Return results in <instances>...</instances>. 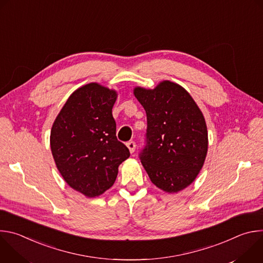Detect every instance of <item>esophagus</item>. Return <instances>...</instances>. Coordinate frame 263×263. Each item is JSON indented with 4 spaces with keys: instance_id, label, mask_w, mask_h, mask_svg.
<instances>
[{
    "instance_id": "esophagus-1",
    "label": "esophagus",
    "mask_w": 263,
    "mask_h": 263,
    "mask_svg": "<svg viewBox=\"0 0 263 263\" xmlns=\"http://www.w3.org/2000/svg\"><path fill=\"white\" fill-rule=\"evenodd\" d=\"M127 146H128V148H129V151H130V153H131V154H132V153H134L136 144H135V142H134L133 140L128 141V142H127Z\"/></svg>"
}]
</instances>
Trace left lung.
I'll list each match as a JSON object with an SVG mask.
<instances>
[{
  "mask_svg": "<svg viewBox=\"0 0 263 263\" xmlns=\"http://www.w3.org/2000/svg\"><path fill=\"white\" fill-rule=\"evenodd\" d=\"M134 95L146 114L141 164L160 190L178 193L195 181L206 158L208 133L202 111L189 92L171 81L154 89L136 87Z\"/></svg>",
  "mask_w": 263,
  "mask_h": 263,
  "instance_id": "left-lung-1",
  "label": "left lung"
}]
</instances>
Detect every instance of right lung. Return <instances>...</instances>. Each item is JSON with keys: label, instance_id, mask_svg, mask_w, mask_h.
Wrapping results in <instances>:
<instances>
[{"label": "right lung", "instance_id": "right-lung-1", "mask_svg": "<svg viewBox=\"0 0 263 263\" xmlns=\"http://www.w3.org/2000/svg\"><path fill=\"white\" fill-rule=\"evenodd\" d=\"M117 92L98 83L73 91L51 130V149L58 171L74 191L95 198L116 182L119 165L130 156L117 138L112 107Z\"/></svg>", "mask_w": 263, "mask_h": 263}]
</instances>
